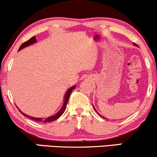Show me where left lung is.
Wrapping results in <instances>:
<instances>
[{"label":"left lung","mask_w":157,"mask_h":157,"mask_svg":"<svg viewBox=\"0 0 157 157\" xmlns=\"http://www.w3.org/2000/svg\"><path fill=\"white\" fill-rule=\"evenodd\" d=\"M134 46H138L137 45H136V44H134ZM100 116H101V115H100ZM101 117H102V116H101ZM103 118H104V117H103Z\"/></svg>","instance_id":"8db88e82"}]
</instances>
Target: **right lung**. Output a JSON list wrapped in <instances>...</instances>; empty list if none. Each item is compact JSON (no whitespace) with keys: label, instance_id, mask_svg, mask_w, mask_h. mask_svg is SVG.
I'll list each match as a JSON object with an SVG mask.
<instances>
[{"label":"right lung","instance_id":"add662e5","mask_svg":"<svg viewBox=\"0 0 157 157\" xmlns=\"http://www.w3.org/2000/svg\"><path fill=\"white\" fill-rule=\"evenodd\" d=\"M37 42V40H36V37L35 36H34V37H32L30 38L29 40L26 41V42H24L23 44L21 45V46H20L18 51H20V50H21L22 48L26 47V46H30V45L35 44V43ZM76 88V86H72V87L69 88L67 90V91H66V94H65V97H64V102H63V105L62 108H61L60 111H58L56 114L53 115V116H51V117H46V118H37V117H30V116H28V115H26V113H23L22 111H21V110H19V111L21 112L22 114L23 115V116L26 117L31 119V120H34V121H36V122H52V121H54V120H57V118H59L61 116V115L63 114V113H64L65 110H66V105H67V102L68 101V99H69L70 97V94H71V93L72 92V91L74 89ZM18 109V108H17Z\"/></svg>","mask_w":157,"mask_h":157}]
</instances>
